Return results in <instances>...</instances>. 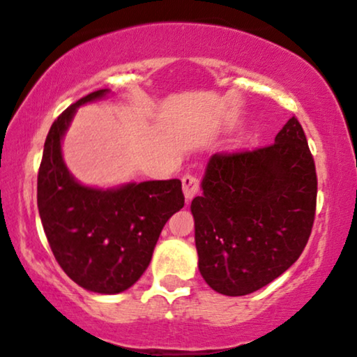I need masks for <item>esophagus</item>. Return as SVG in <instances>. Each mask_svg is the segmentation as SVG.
Instances as JSON below:
<instances>
[{"label":"esophagus","mask_w":357,"mask_h":357,"mask_svg":"<svg viewBox=\"0 0 357 357\" xmlns=\"http://www.w3.org/2000/svg\"><path fill=\"white\" fill-rule=\"evenodd\" d=\"M181 183L184 197H186V201H191L192 197L199 192V181H197V178H195L192 174H184Z\"/></svg>","instance_id":"1"}]
</instances>
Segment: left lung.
<instances>
[{"label":"left lung","mask_w":357,"mask_h":357,"mask_svg":"<svg viewBox=\"0 0 357 357\" xmlns=\"http://www.w3.org/2000/svg\"><path fill=\"white\" fill-rule=\"evenodd\" d=\"M201 190L191 203L197 268L216 293H255L301 256L314 222L317 178L294 116L271 146L213 154Z\"/></svg>","instance_id":"1"}]
</instances>
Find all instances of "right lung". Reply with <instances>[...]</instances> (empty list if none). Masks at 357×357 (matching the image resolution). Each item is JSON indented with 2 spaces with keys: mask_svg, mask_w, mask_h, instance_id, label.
Segmentation results:
<instances>
[{
  "mask_svg": "<svg viewBox=\"0 0 357 357\" xmlns=\"http://www.w3.org/2000/svg\"><path fill=\"white\" fill-rule=\"evenodd\" d=\"M109 93H89L58 116L38 173V209L51 251L76 284L98 294L123 293L143 276L166 221L184 206L179 179L102 190L70 173L63 137L79 106Z\"/></svg>",
  "mask_w": 357,
  "mask_h": 357,
  "instance_id": "1",
  "label": "right lung"
}]
</instances>
